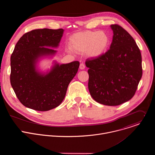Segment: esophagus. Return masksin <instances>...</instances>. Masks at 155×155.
<instances>
[{
  "label": "esophagus",
  "instance_id": "34e87169",
  "mask_svg": "<svg viewBox=\"0 0 155 155\" xmlns=\"http://www.w3.org/2000/svg\"><path fill=\"white\" fill-rule=\"evenodd\" d=\"M85 68V65L82 62V63H80V69H81V70H83V69H84Z\"/></svg>",
  "mask_w": 155,
  "mask_h": 155
}]
</instances>
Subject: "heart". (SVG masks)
Returning <instances> with one entry per match:
<instances>
[{"label": "heart", "mask_w": 155, "mask_h": 155, "mask_svg": "<svg viewBox=\"0 0 155 155\" xmlns=\"http://www.w3.org/2000/svg\"><path fill=\"white\" fill-rule=\"evenodd\" d=\"M109 43V37L104 32L85 31L73 34L69 39L70 48L76 52L83 53L91 57L101 55Z\"/></svg>", "instance_id": "heart-1"}]
</instances>
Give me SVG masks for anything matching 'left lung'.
<instances>
[{
	"label": "left lung",
	"mask_w": 155,
	"mask_h": 155,
	"mask_svg": "<svg viewBox=\"0 0 155 155\" xmlns=\"http://www.w3.org/2000/svg\"><path fill=\"white\" fill-rule=\"evenodd\" d=\"M114 35L105 53L87 59L88 89L98 103L116 106L129 101L142 76L140 51L132 37L121 26H110Z\"/></svg>",
	"instance_id": "obj_1"
}]
</instances>
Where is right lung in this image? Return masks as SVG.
I'll use <instances>...</instances> for the list:
<instances>
[{"mask_svg":"<svg viewBox=\"0 0 155 155\" xmlns=\"http://www.w3.org/2000/svg\"><path fill=\"white\" fill-rule=\"evenodd\" d=\"M62 29H40L25 34L17 43L10 59V83L16 97L25 107L48 111L64 100L68 86L78 72L80 62L55 64L49 73L36 70L39 58L53 55L62 37Z\"/></svg>","mask_w":155,"mask_h":155,"instance_id":"add662e5","label":"right lung"}]
</instances>
